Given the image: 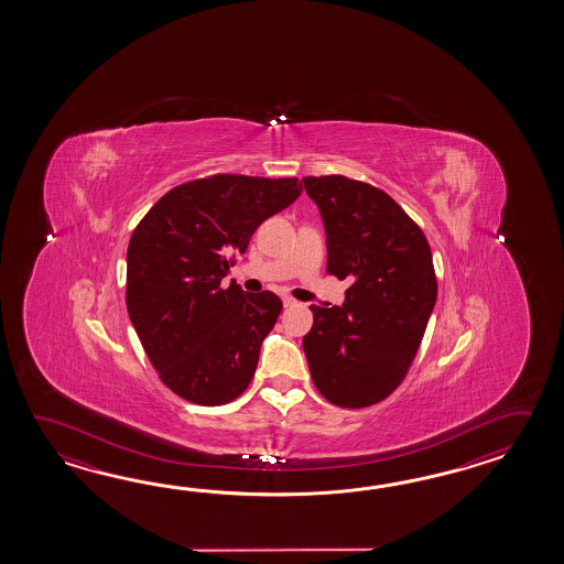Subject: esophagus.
<instances>
[{
    "label": "esophagus",
    "instance_id": "1",
    "mask_svg": "<svg viewBox=\"0 0 564 564\" xmlns=\"http://www.w3.org/2000/svg\"><path fill=\"white\" fill-rule=\"evenodd\" d=\"M282 304H284V308H288V306H294L296 300L292 299V296H282Z\"/></svg>",
    "mask_w": 564,
    "mask_h": 564
}]
</instances>
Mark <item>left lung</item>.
<instances>
[{"instance_id": "8db88e82", "label": "left lung", "mask_w": 564, "mask_h": 564, "mask_svg": "<svg viewBox=\"0 0 564 564\" xmlns=\"http://www.w3.org/2000/svg\"><path fill=\"white\" fill-rule=\"evenodd\" d=\"M326 231V272L350 282L343 306H316L302 338L312 381L338 408L391 395L417 355L437 299L432 250L387 195L343 175L304 177Z\"/></svg>"}]
</instances>
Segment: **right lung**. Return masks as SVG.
<instances>
[{"label": "right lung", "mask_w": 564, "mask_h": 564, "mask_svg": "<svg viewBox=\"0 0 564 564\" xmlns=\"http://www.w3.org/2000/svg\"><path fill=\"white\" fill-rule=\"evenodd\" d=\"M300 193L296 177L212 175L165 193L132 231L127 311L161 381L185 401L224 405L252 381L282 300L221 280L258 226Z\"/></svg>", "instance_id": "1"}]
</instances>
